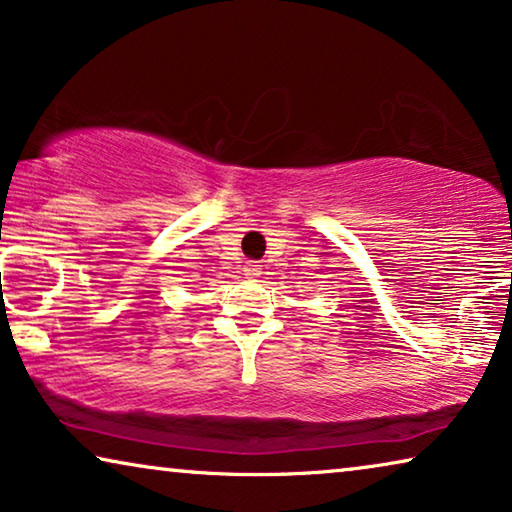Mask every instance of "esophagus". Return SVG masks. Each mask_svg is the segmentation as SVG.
Returning <instances> with one entry per match:
<instances>
[{
	"instance_id": "1",
	"label": "esophagus",
	"mask_w": 512,
	"mask_h": 512,
	"mask_svg": "<svg viewBox=\"0 0 512 512\" xmlns=\"http://www.w3.org/2000/svg\"><path fill=\"white\" fill-rule=\"evenodd\" d=\"M244 277L247 279H256V277H261V265H256V263H247L244 265Z\"/></svg>"
}]
</instances>
